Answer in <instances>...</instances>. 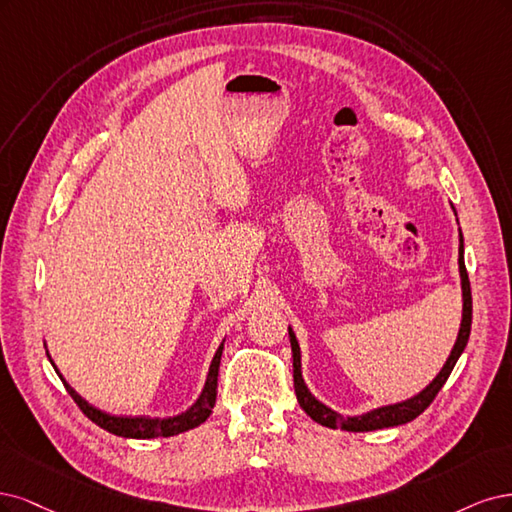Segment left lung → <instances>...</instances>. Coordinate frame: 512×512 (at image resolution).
<instances>
[{"mask_svg": "<svg viewBox=\"0 0 512 512\" xmlns=\"http://www.w3.org/2000/svg\"><path fill=\"white\" fill-rule=\"evenodd\" d=\"M459 274H461V291H464V319H461L459 327V336L453 346V351L447 359V364L440 370V374L434 378V381L427 385L419 395L410 398L400 404H391L366 412L361 417H342L332 408H327L319 400H315L310 395V391L304 385L302 370H300V346L298 340H295L293 329L289 327V340H291V353H293V387L295 395H298V402L304 408L306 415L310 419H315L317 423L332 427V430H349V432H372V430H383V427H393V425H402L412 419H417L421 412L434 402L438 391L442 385L447 383L449 374L453 372L459 355L464 353L468 338H470V327H472V293H470V278L466 272V263H464V238H459Z\"/></svg>", "mask_w": 512, "mask_h": 512, "instance_id": "1", "label": "left lung"}]
</instances>
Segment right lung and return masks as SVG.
Here are the masks:
<instances>
[{
    "instance_id": "obj_1",
    "label": "right lung",
    "mask_w": 512,
    "mask_h": 512,
    "mask_svg": "<svg viewBox=\"0 0 512 512\" xmlns=\"http://www.w3.org/2000/svg\"><path fill=\"white\" fill-rule=\"evenodd\" d=\"M221 353H223V344L219 346L217 355H214L212 364H210V372L206 378V385L204 391L200 395V400H197L187 412L172 419H151V417H112L106 415V412L93 408L91 404H87L85 400L80 398V395L65 383V389L72 395V400L78 404V408L85 412V415L95 423L100 425L102 430L110 432V434H117L123 438H168L180 432H187L193 430L200 423H204L210 412L214 408V402H217V376H219V364H221ZM63 381V378H61Z\"/></svg>"
}]
</instances>
